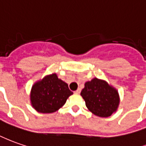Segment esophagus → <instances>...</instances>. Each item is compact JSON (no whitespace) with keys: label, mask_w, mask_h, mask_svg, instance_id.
Returning <instances> with one entry per match:
<instances>
[{"label":"esophagus","mask_w":146,"mask_h":146,"mask_svg":"<svg viewBox=\"0 0 146 146\" xmlns=\"http://www.w3.org/2000/svg\"><path fill=\"white\" fill-rule=\"evenodd\" d=\"M80 93H81V90H80V89H77V90L74 92V94H79Z\"/></svg>","instance_id":"34e87169"}]
</instances>
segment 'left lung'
<instances>
[{"label": "left lung", "mask_w": 146, "mask_h": 146, "mask_svg": "<svg viewBox=\"0 0 146 146\" xmlns=\"http://www.w3.org/2000/svg\"><path fill=\"white\" fill-rule=\"evenodd\" d=\"M81 95L88 110L98 117H108L118 108V92L106 81L94 78L87 81Z\"/></svg>", "instance_id": "left-lung-1"}]
</instances>
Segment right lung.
<instances>
[{
    "label": "right lung",
    "mask_w": 146,
    "mask_h": 146,
    "mask_svg": "<svg viewBox=\"0 0 146 146\" xmlns=\"http://www.w3.org/2000/svg\"><path fill=\"white\" fill-rule=\"evenodd\" d=\"M73 92L68 84L59 79L56 73L47 75L33 86L30 93L32 106L42 113L58 110Z\"/></svg>",
    "instance_id": "obj_1"
}]
</instances>
